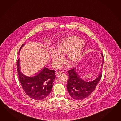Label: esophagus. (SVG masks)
<instances>
[{"instance_id": "obj_1", "label": "esophagus", "mask_w": 121, "mask_h": 121, "mask_svg": "<svg viewBox=\"0 0 121 121\" xmlns=\"http://www.w3.org/2000/svg\"><path fill=\"white\" fill-rule=\"evenodd\" d=\"M62 73H63L61 71H57L56 72V75H59L62 74Z\"/></svg>"}]
</instances>
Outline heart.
Segmentation results:
<instances>
[{
	"instance_id": "1",
	"label": "heart",
	"mask_w": 121,
	"mask_h": 121,
	"mask_svg": "<svg viewBox=\"0 0 121 121\" xmlns=\"http://www.w3.org/2000/svg\"><path fill=\"white\" fill-rule=\"evenodd\" d=\"M83 40L75 35L65 38L58 44L51 52L52 64L55 67L59 66L63 62V57L67 54V61L70 64H75L78 61L83 48Z\"/></svg>"
}]
</instances>
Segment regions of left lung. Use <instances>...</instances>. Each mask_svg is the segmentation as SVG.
<instances>
[{
    "instance_id": "left-lung-1",
    "label": "left lung",
    "mask_w": 121,
    "mask_h": 121,
    "mask_svg": "<svg viewBox=\"0 0 121 121\" xmlns=\"http://www.w3.org/2000/svg\"><path fill=\"white\" fill-rule=\"evenodd\" d=\"M103 58L102 53H101ZM103 59L102 65L103 64ZM69 79L67 81V89L70 96L77 100H82L89 96L94 91L102 76L101 71L96 79L86 82L80 78L76 73L75 68L68 71Z\"/></svg>"
}]
</instances>
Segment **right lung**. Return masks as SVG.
I'll return each mask as SVG.
<instances>
[{
    "mask_svg": "<svg viewBox=\"0 0 121 121\" xmlns=\"http://www.w3.org/2000/svg\"><path fill=\"white\" fill-rule=\"evenodd\" d=\"M24 44L21 46L20 49ZM17 71L19 79L25 92L31 99L41 100L48 96L52 88L56 77L55 71L44 67L40 72L32 77L23 74L20 70L19 59L17 61Z\"/></svg>",
    "mask_w": 121,
    "mask_h": 121,
    "instance_id": "add662e5",
    "label": "right lung"
}]
</instances>
